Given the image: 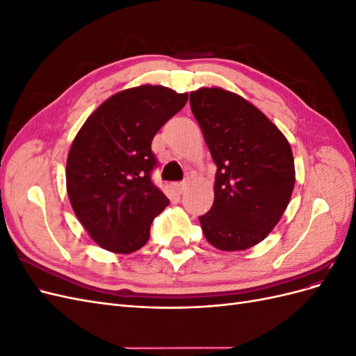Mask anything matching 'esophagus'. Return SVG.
<instances>
[{"label": "esophagus", "mask_w": 356, "mask_h": 356, "mask_svg": "<svg viewBox=\"0 0 356 356\" xmlns=\"http://www.w3.org/2000/svg\"><path fill=\"white\" fill-rule=\"evenodd\" d=\"M187 186H188V181H182L179 182V184H177V191L179 193V195H182L187 190Z\"/></svg>", "instance_id": "1"}]
</instances>
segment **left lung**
I'll use <instances>...</instances> for the list:
<instances>
[{
	"label": "left lung",
	"instance_id": "8db88e82",
	"mask_svg": "<svg viewBox=\"0 0 356 356\" xmlns=\"http://www.w3.org/2000/svg\"><path fill=\"white\" fill-rule=\"evenodd\" d=\"M190 106L217 165L212 208L199 217L204 238L221 251L248 250L275 229L293 195L288 139L255 105L221 88L193 90Z\"/></svg>",
	"mask_w": 356,
	"mask_h": 356
}]
</instances>
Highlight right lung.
Segmentation results:
<instances>
[{
	"label": "right lung",
	"instance_id": "obj_1",
	"mask_svg": "<svg viewBox=\"0 0 356 356\" xmlns=\"http://www.w3.org/2000/svg\"><path fill=\"white\" fill-rule=\"evenodd\" d=\"M187 99V93L165 86L126 89L104 101L75 135L67 159L68 197L86 232L104 250L138 251L169 204L152 182V143Z\"/></svg>",
	"mask_w": 356,
	"mask_h": 356
}]
</instances>
